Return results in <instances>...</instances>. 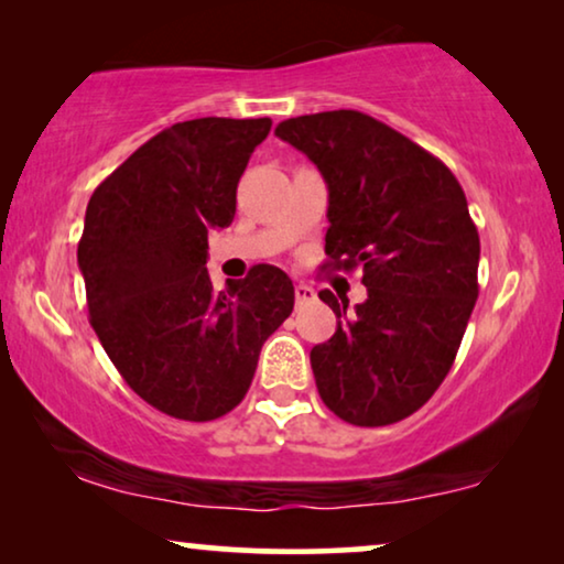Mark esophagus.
I'll return each instance as SVG.
<instances>
[{
	"label": "esophagus",
	"mask_w": 564,
	"mask_h": 564,
	"mask_svg": "<svg viewBox=\"0 0 564 564\" xmlns=\"http://www.w3.org/2000/svg\"><path fill=\"white\" fill-rule=\"evenodd\" d=\"M315 300V290L313 288H307V284H295V303L297 305H307V303H313Z\"/></svg>",
	"instance_id": "34e87169"
}]
</instances>
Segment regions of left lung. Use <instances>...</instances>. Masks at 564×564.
<instances>
[{
  "label": "left lung",
  "mask_w": 564,
  "mask_h": 564,
  "mask_svg": "<svg viewBox=\"0 0 564 564\" xmlns=\"http://www.w3.org/2000/svg\"><path fill=\"white\" fill-rule=\"evenodd\" d=\"M274 133L326 180V267L365 272L354 311L318 292L338 318L311 351L323 403L354 426L403 421L449 375L480 292L465 192L436 156L365 112L300 115Z\"/></svg>",
  "instance_id": "obj_1"
}]
</instances>
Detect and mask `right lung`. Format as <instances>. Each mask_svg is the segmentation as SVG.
Here are the masks:
<instances>
[{"mask_svg": "<svg viewBox=\"0 0 564 564\" xmlns=\"http://www.w3.org/2000/svg\"><path fill=\"white\" fill-rule=\"evenodd\" d=\"M272 120L197 118L161 130L99 184L79 269L89 323L133 392L182 421L241 403L259 351L295 305L282 269L257 264L215 290L207 230L228 228L236 187Z\"/></svg>", "mask_w": 564, "mask_h": 564, "instance_id": "add662e5", "label": "right lung"}]
</instances>
